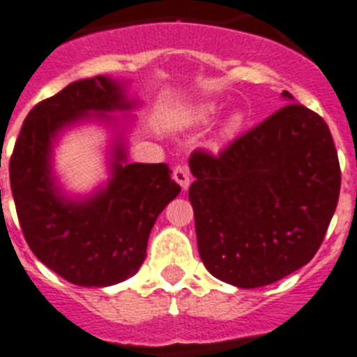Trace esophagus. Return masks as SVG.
<instances>
[{"label": "esophagus", "instance_id": "34e87169", "mask_svg": "<svg viewBox=\"0 0 357 357\" xmlns=\"http://www.w3.org/2000/svg\"><path fill=\"white\" fill-rule=\"evenodd\" d=\"M172 178H174V181L178 183L183 190H187L190 187V172H188L187 167H176L174 172H172Z\"/></svg>", "mask_w": 357, "mask_h": 357}]
</instances>
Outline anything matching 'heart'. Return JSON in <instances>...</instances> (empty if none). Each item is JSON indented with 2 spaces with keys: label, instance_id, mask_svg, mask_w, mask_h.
<instances>
[{
  "label": "heart",
  "instance_id": "1",
  "mask_svg": "<svg viewBox=\"0 0 357 357\" xmlns=\"http://www.w3.org/2000/svg\"><path fill=\"white\" fill-rule=\"evenodd\" d=\"M217 111H219V104L217 102H199L197 105H194L190 111V120L194 123H201V126H204V123L212 122L213 119H215ZM244 123V114L243 111H231L228 116H226L225 120H222L221 127H219V132H217V136H219V140H230L231 136H235L238 132V129L243 127Z\"/></svg>",
  "mask_w": 357,
  "mask_h": 357
}]
</instances>
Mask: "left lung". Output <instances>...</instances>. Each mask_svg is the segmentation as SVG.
Masks as SVG:
<instances>
[{"label": "left lung", "instance_id": "left-lung-1", "mask_svg": "<svg viewBox=\"0 0 357 357\" xmlns=\"http://www.w3.org/2000/svg\"><path fill=\"white\" fill-rule=\"evenodd\" d=\"M284 105L219 156L188 160L197 248L213 277L253 289L287 277L318 252L336 210L342 172L320 114Z\"/></svg>", "mask_w": 357, "mask_h": 357}]
</instances>
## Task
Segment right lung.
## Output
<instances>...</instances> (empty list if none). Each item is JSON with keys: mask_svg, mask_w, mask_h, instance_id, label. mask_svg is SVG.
Segmentation results:
<instances>
[{"mask_svg": "<svg viewBox=\"0 0 357 357\" xmlns=\"http://www.w3.org/2000/svg\"><path fill=\"white\" fill-rule=\"evenodd\" d=\"M138 105L126 82L93 77L39 102L24 119L10 158V188L21 230L33 255L64 280L107 287L132 277L147 255L158 215L179 194L165 163H129L126 127L113 113ZM97 119L117 131L110 179L88 197L71 198L53 174V145L77 123Z\"/></svg>", "mask_w": 357, "mask_h": 357, "instance_id": "1", "label": "right lung"}]
</instances>
